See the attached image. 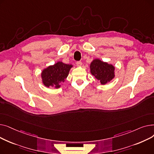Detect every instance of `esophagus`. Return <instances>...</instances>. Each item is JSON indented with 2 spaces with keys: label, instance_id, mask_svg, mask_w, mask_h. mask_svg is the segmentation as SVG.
<instances>
[{
  "label": "esophagus",
  "instance_id": "1",
  "mask_svg": "<svg viewBox=\"0 0 154 154\" xmlns=\"http://www.w3.org/2000/svg\"><path fill=\"white\" fill-rule=\"evenodd\" d=\"M76 64H77V66L78 67H81L82 65V63L81 62H80V61H79V62H77Z\"/></svg>",
  "mask_w": 154,
  "mask_h": 154
}]
</instances>
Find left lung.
Returning <instances> with one entry per match:
<instances>
[{
	"instance_id": "obj_1",
	"label": "left lung",
	"mask_w": 154,
	"mask_h": 154,
	"mask_svg": "<svg viewBox=\"0 0 154 154\" xmlns=\"http://www.w3.org/2000/svg\"><path fill=\"white\" fill-rule=\"evenodd\" d=\"M116 67L111 63L103 62L99 59H94L90 64V71L95 78L99 80L100 84L110 82L116 76Z\"/></svg>"
}]
</instances>
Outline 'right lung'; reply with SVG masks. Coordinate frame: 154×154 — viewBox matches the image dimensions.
<instances>
[{
    "label": "right lung",
    "mask_w": 154,
    "mask_h": 154,
    "mask_svg": "<svg viewBox=\"0 0 154 154\" xmlns=\"http://www.w3.org/2000/svg\"><path fill=\"white\" fill-rule=\"evenodd\" d=\"M72 67V64H66L59 61L44 69L40 74L43 84L48 88H60L61 84L64 82L68 77Z\"/></svg>",
    "instance_id": "right-lung-1"
}]
</instances>
